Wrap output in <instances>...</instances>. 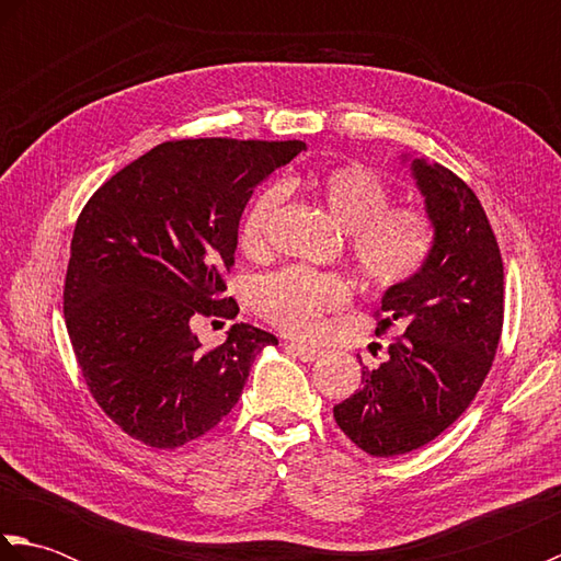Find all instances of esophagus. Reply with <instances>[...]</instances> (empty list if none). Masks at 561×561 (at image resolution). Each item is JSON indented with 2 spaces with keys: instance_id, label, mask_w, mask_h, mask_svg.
<instances>
[{
  "instance_id": "obj_1",
  "label": "esophagus",
  "mask_w": 561,
  "mask_h": 561,
  "mask_svg": "<svg viewBox=\"0 0 561 561\" xmlns=\"http://www.w3.org/2000/svg\"><path fill=\"white\" fill-rule=\"evenodd\" d=\"M289 350L294 352V356H299L301 362H316V359H320V356H323V350L308 347V344H301V342H291Z\"/></svg>"
}]
</instances>
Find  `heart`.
Wrapping results in <instances>:
<instances>
[{
    "label": "heart",
    "mask_w": 561,
    "mask_h": 561,
    "mask_svg": "<svg viewBox=\"0 0 561 561\" xmlns=\"http://www.w3.org/2000/svg\"><path fill=\"white\" fill-rule=\"evenodd\" d=\"M296 185V181H291ZM344 231L350 233V257L366 284L388 291L422 272L434 248V224L420 207H390L388 185L362 163L337 165L308 181ZM282 187L272 185L255 197L241 226L245 253L260 255L270 245L272 221L282 205ZM352 299L350 284L335 274L289 267L260 279L255 304L272 325L289 335L308 337Z\"/></svg>",
    "instance_id": "1"
}]
</instances>
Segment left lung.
<instances>
[{"instance_id": "left-lung-1", "label": "left lung", "mask_w": 561, "mask_h": 561, "mask_svg": "<svg viewBox=\"0 0 561 561\" xmlns=\"http://www.w3.org/2000/svg\"><path fill=\"white\" fill-rule=\"evenodd\" d=\"M434 224L422 272L380 299L376 335L398 328L386 362L362 366V388L335 422L368 456L422 448L458 420L490 374L504 325V262L478 195L438 163L408 159Z\"/></svg>"}]
</instances>
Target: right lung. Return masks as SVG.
<instances>
[{
	"mask_svg": "<svg viewBox=\"0 0 561 561\" xmlns=\"http://www.w3.org/2000/svg\"><path fill=\"white\" fill-rule=\"evenodd\" d=\"M304 141L175 139L87 202L65 279L67 332L99 408L151 448H178L233 410L270 332L233 323L209 352L195 316L236 318L224 272L253 190Z\"/></svg>",
	"mask_w": 561,
	"mask_h": 561,
	"instance_id": "obj_1",
	"label": "right lung"
}]
</instances>
